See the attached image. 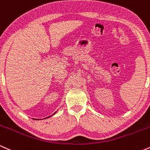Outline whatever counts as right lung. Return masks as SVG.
I'll use <instances>...</instances> for the list:
<instances>
[{
    "label": "right lung",
    "mask_w": 150,
    "mask_h": 150,
    "mask_svg": "<svg viewBox=\"0 0 150 150\" xmlns=\"http://www.w3.org/2000/svg\"><path fill=\"white\" fill-rule=\"evenodd\" d=\"M56 112H57V111H56V112H55L54 113H53V115H54L55 113H56ZM51 116H52V115H51V116H48V117H46V118H49V117H51ZM45 118H44V119H45ZM33 119H34V120H39V119H36V118H33ZM40 120H41V119H40Z\"/></svg>",
    "instance_id": "1"
}]
</instances>
